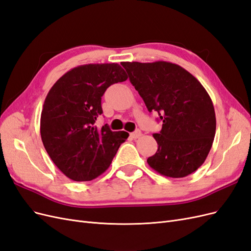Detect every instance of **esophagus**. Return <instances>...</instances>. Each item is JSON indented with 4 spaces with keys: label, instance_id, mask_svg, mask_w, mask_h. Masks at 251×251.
Masks as SVG:
<instances>
[{
    "label": "esophagus",
    "instance_id": "34e87169",
    "mask_svg": "<svg viewBox=\"0 0 251 251\" xmlns=\"http://www.w3.org/2000/svg\"><path fill=\"white\" fill-rule=\"evenodd\" d=\"M130 136H131L133 139H137L138 137H140V136H141V131L140 130H136L135 132L131 133Z\"/></svg>",
    "mask_w": 251,
    "mask_h": 251
}]
</instances>
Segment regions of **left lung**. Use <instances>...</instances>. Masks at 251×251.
I'll return each instance as SVG.
<instances>
[{
    "label": "left lung",
    "mask_w": 251,
    "mask_h": 251,
    "mask_svg": "<svg viewBox=\"0 0 251 251\" xmlns=\"http://www.w3.org/2000/svg\"><path fill=\"white\" fill-rule=\"evenodd\" d=\"M128 78L146 103L156 112L162 128L153 134L156 154L148 158L151 169L170 178H183L204 163L214 142V104L201 82L179 65L123 62Z\"/></svg>",
    "instance_id": "1"
}]
</instances>
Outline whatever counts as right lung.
I'll return each instance as SVG.
<instances>
[{"mask_svg": "<svg viewBox=\"0 0 251 251\" xmlns=\"http://www.w3.org/2000/svg\"><path fill=\"white\" fill-rule=\"evenodd\" d=\"M126 79L118 64H89L68 71L50 89L41 115V137L51 160L68 178H97L128 137L107 125L95 126L105 90Z\"/></svg>", "mask_w": 251, "mask_h": 251, "instance_id": "obj_1", "label": "right lung"}]
</instances>
